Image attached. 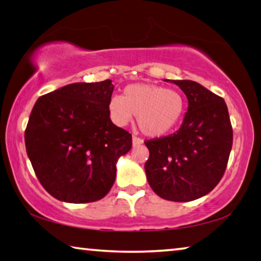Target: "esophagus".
<instances>
[{"label":"esophagus","instance_id":"esophagus-1","mask_svg":"<svg viewBox=\"0 0 261 261\" xmlns=\"http://www.w3.org/2000/svg\"><path fill=\"white\" fill-rule=\"evenodd\" d=\"M132 144H134V146H138V145L143 144V139L139 138V137L134 136L132 137Z\"/></svg>","mask_w":261,"mask_h":261}]
</instances>
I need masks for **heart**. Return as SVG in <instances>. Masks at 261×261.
I'll use <instances>...</instances> for the list:
<instances>
[{"mask_svg": "<svg viewBox=\"0 0 261 261\" xmlns=\"http://www.w3.org/2000/svg\"><path fill=\"white\" fill-rule=\"evenodd\" d=\"M110 118L123 126L137 115L140 131L149 137L166 135L177 125L184 112L178 91L151 84H131L123 95H114L108 105Z\"/></svg>", "mask_w": 261, "mask_h": 261, "instance_id": "b5f03b06", "label": "heart"}]
</instances>
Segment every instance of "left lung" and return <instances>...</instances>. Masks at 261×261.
I'll list each match as a JSON object with an SVG mask.
<instances>
[{
	"label": "left lung",
	"mask_w": 261,
	"mask_h": 261,
	"mask_svg": "<svg viewBox=\"0 0 261 261\" xmlns=\"http://www.w3.org/2000/svg\"><path fill=\"white\" fill-rule=\"evenodd\" d=\"M189 101L188 112L175 134L145 140L149 158L145 171L159 197L191 201L211 192L222 178L232 146L227 105L192 81H173Z\"/></svg>",
	"instance_id": "1"
}]
</instances>
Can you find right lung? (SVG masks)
I'll return each instance as SVG.
<instances>
[{"mask_svg":"<svg viewBox=\"0 0 261 261\" xmlns=\"http://www.w3.org/2000/svg\"><path fill=\"white\" fill-rule=\"evenodd\" d=\"M114 85L73 83L40 96L25 130L26 152L46 191L61 201L102 199L116 178V162L132 136L110 120Z\"/></svg>","mask_w":261,"mask_h":261,"instance_id":"right-lung-1","label":"right lung"}]
</instances>
